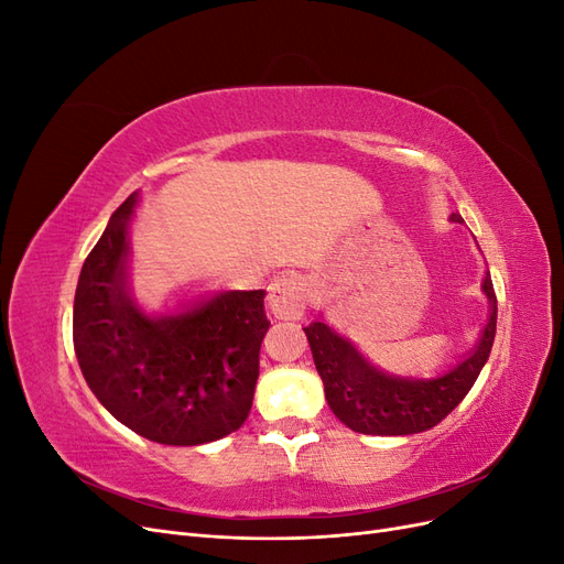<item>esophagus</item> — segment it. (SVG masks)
<instances>
[{
  "label": "esophagus",
  "mask_w": 564,
  "mask_h": 564,
  "mask_svg": "<svg viewBox=\"0 0 564 564\" xmlns=\"http://www.w3.org/2000/svg\"><path fill=\"white\" fill-rule=\"evenodd\" d=\"M311 301V284L303 275H282L270 284L268 305L280 319H299Z\"/></svg>",
  "instance_id": "1"
}]
</instances>
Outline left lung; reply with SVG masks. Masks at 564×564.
Masks as SVG:
<instances>
[{"label":"left lung","mask_w":564,"mask_h":564,"mask_svg":"<svg viewBox=\"0 0 564 564\" xmlns=\"http://www.w3.org/2000/svg\"><path fill=\"white\" fill-rule=\"evenodd\" d=\"M449 220L464 224L460 214H452ZM482 294L489 303V315L477 344L464 355V360L431 379L383 371L371 365L350 338L332 329L322 315L311 322L303 332L308 336L313 360L324 383V398L334 416L350 431L365 435L398 437L431 431L468 395L489 360L497 334V296L489 270L482 280Z\"/></svg>","instance_id":"1"}]
</instances>
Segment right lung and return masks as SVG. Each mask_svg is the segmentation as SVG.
Returning a JSON list of instances; mask_svg holds the SVG:
<instances>
[{"mask_svg": "<svg viewBox=\"0 0 564 564\" xmlns=\"http://www.w3.org/2000/svg\"><path fill=\"white\" fill-rule=\"evenodd\" d=\"M139 191L119 207L82 265L73 340L98 402L160 445L197 447L247 421L270 327L265 289H224L148 313L129 282Z\"/></svg>", "mask_w": 564, "mask_h": 564, "instance_id": "1", "label": "right lung"}]
</instances>
